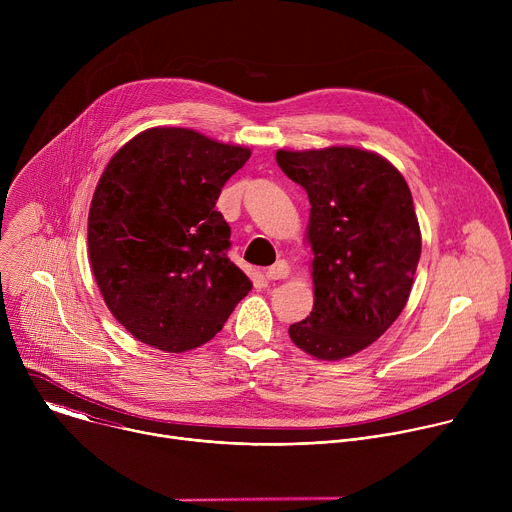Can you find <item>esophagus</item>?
<instances>
[{"mask_svg":"<svg viewBox=\"0 0 512 512\" xmlns=\"http://www.w3.org/2000/svg\"><path fill=\"white\" fill-rule=\"evenodd\" d=\"M287 275H289V267H287L285 261H277L275 265H271V267L265 269V277L271 279V281H275V279H285Z\"/></svg>","mask_w":512,"mask_h":512,"instance_id":"1","label":"esophagus"}]
</instances>
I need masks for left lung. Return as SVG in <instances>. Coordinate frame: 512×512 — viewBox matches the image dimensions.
<instances>
[{
    "mask_svg": "<svg viewBox=\"0 0 512 512\" xmlns=\"http://www.w3.org/2000/svg\"><path fill=\"white\" fill-rule=\"evenodd\" d=\"M310 198L314 308L289 338L320 360L373 344L403 312L421 255L411 190L379 154L334 145L275 154Z\"/></svg>",
    "mask_w": 512,
    "mask_h": 512,
    "instance_id": "obj_1",
    "label": "left lung"
}]
</instances>
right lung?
Wrapping results in <instances>:
<instances>
[{
  "label": "right lung",
  "instance_id": "add662e5",
  "mask_svg": "<svg viewBox=\"0 0 512 512\" xmlns=\"http://www.w3.org/2000/svg\"><path fill=\"white\" fill-rule=\"evenodd\" d=\"M249 156L192 129L154 127L107 164L89 210V257L107 308L139 342L202 346L251 291L214 210Z\"/></svg>",
  "mask_w": 512,
  "mask_h": 512
}]
</instances>
